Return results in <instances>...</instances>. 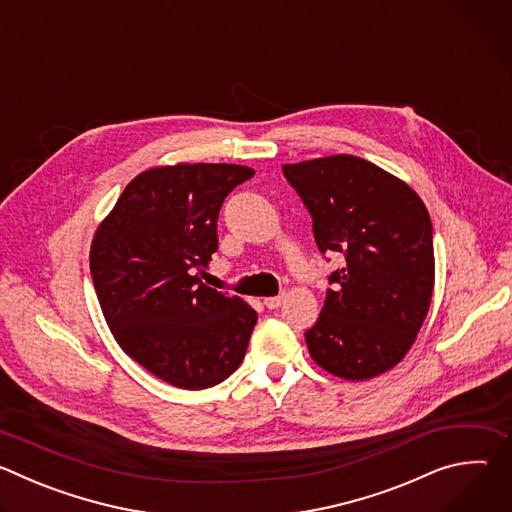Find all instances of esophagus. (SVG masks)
Returning <instances> with one entry per match:
<instances>
[{
	"label": "esophagus",
	"mask_w": 512,
	"mask_h": 512,
	"mask_svg": "<svg viewBox=\"0 0 512 512\" xmlns=\"http://www.w3.org/2000/svg\"><path fill=\"white\" fill-rule=\"evenodd\" d=\"M263 304H265L269 310H277V308L283 304V294H279V296H273V298H267Z\"/></svg>",
	"instance_id": "obj_1"
}]
</instances>
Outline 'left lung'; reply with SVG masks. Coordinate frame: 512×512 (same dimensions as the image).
I'll return each instance as SVG.
<instances>
[{
	"label": "left lung",
	"mask_w": 512,
	"mask_h": 512,
	"mask_svg": "<svg viewBox=\"0 0 512 512\" xmlns=\"http://www.w3.org/2000/svg\"><path fill=\"white\" fill-rule=\"evenodd\" d=\"M283 176L312 216L318 249L344 255L306 332L310 356L346 381L393 369L415 342L433 294L425 204L403 180L346 154L285 164Z\"/></svg>",
	"instance_id": "left-lung-1"
}]
</instances>
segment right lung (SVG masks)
<instances>
[{
    "label": "right lung",
    "mask_w": 512,
    "mask_h": 512,
    "mask_svg": "<svg viewBox=\"0 0 512 512\" xmlns=\"http://www.w3.org/2000/svg\"><path fill=\"white\" fill-rule=\"evenodd\" d=\"M253 176L237 164L145 170L95 233L91 275L115 340L178 389L223 383L245 358L257 312L204 285L196 271L218 247L225 198Z\"/></svg>",
    "instance_id": "right-lung-1"
}]
</instances>
